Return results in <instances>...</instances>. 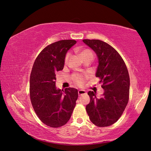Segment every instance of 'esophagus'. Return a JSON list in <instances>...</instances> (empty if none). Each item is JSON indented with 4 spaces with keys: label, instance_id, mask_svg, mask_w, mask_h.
I'll return each instance as SVG.
<instances>
[{
    "label": "esophagus",
    "instance_id": "esophagus-1",
    "mask_svg": "<svg viewBox=\"0 0 151 151\" xmlns=\"http://www.w3.org/2000/svg\"><path fill=\"white\" fill-rule=\"evenodd\" d=\"M86 94V91L85 90H83V89H80L78 91V94L79 96L83 95V94Z\"/></svg>",
    "mask_w": 151,
    "mask_h": 151
}]
</instances>
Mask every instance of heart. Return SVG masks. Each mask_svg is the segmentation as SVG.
Returning <instances> with one entry per match:
<instances>
[{"label": "heart", "instance_id": "b5f03b06", "mask_svg": "<svg viewBox=\"0 0 151 151\" xmlns=\"http://www.w3.org/2000/svg\"><path fill=\"white\" fill-rule=\"evenodd\" d=\"M81 56L83 58H84V57H86L87 56H91L93 57V54L90 50L84 49L81 52ZM69 57H70V53H67L65 57V58H64L65 63H67L68 58H69ZM72 79L73 81H74L77 86H81L84 84V82L86 80V76H83L81 74H74L72 75Z\"/></svg>", "mask_w": 151, "mask_h": 151}]
</instances>
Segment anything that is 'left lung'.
Instances as JSON below:
<instances>
[{"label": "left lung", "instance_id": "left-lung-1", "mask_svg": "<svg viewBox=\"0 0 151 151\" xmlns=\"http://www.w3.org/2000/svg\"><path fill=\"white\" fill-rule=\"evenodd\" d=\"M96 53L99 65L96 76L104 92L101 98L89 91L90 103L86 109L91 122L100 127L115 123L124 111L129 99L130 77L123 58L111 45L99 40H83Z\"/></svg>", "mask_w": 151, "mask_h": 151}]
</instances>
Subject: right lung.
Returning a JSON list of instances; mask_svg holds the SVG:
<instances>
[{
	"label": "right lung",
	"mask_w": 151,
	"mask_h": 151,
	"mask_svg": "<svg viewBox=\"0 0 151 151\" xmlns=\"http://www.w3.org/2000/svg\"><path fill=\"white\" fill-rule=\"evenodd\" d=\"M76 42L65 40L48 45L39 53L32 68L29 79L32 106L39 119L50 127L65 125L76 106L77 89H57L55 73L63 69L65 55Z\"/></svg>",
	"instance_id": "right-lung-1"
}]
</instances>
